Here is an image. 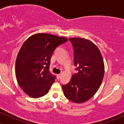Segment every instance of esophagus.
<instances>
[{"label": "esophagus", "instance_id": "obj_1", "mask_svg": "<svg viewBox=\"0 0 124 124\" xmlns=\"http://www.w3.org/2000/svg\"><path fill=\"white\" fill-rule=\"evenodd\" d=\"M57 79H59L60 77H61V74H57Z\"/></svg>", "mask_w": 124, "mask_h": 124}]
</instances>
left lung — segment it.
Wrapping results in <instances>:
<instances>
[{"label":"left lung","mask_w":124,"mask_h":124,"mask_svg":"<svg viewBox=\"0 0 124 124\" xmlns=\"http://www.w3.org/2000/svg\"><path fill=\"white\" fill-rule=\"evenodd\" d=\"M74 65L77 73L72 75L62 89L67 99L76 103L89 100L97 92L104 75V65L100 51L89 40L71 38Z\"/></svg>","instance_id":"8db88e82"}]
</instances>
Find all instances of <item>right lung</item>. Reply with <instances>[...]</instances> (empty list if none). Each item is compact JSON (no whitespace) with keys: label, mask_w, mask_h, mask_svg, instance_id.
<instances>
[{"label":"right lung","mask_w":124,"mask_h":124,"mask_svg":"<svg viewBox=\"0 0 124 124\" xmlns=\"http://www.w3.org/2000/svg\"><path fill=\"white\" fill-rule=\"evenodd\" d=\"M67 38L38 33L27 39L21 47L16 62L17 82L24 92L37 98L47 94L56 76L50 71L52 54Z\"/></svg>","instance_id":"right-lung-1"}]
</instances>
